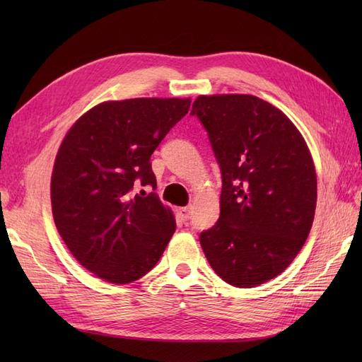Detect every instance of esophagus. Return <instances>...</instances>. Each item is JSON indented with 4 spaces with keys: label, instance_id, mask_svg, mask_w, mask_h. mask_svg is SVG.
I'll use <instances>...</instances> for the list:
<instances>
[{
    "label": "esophagus",
    "instance_id": "34e87169",
    "mask_svg": "<svg viewBox=\"0 0 362 362\" xmlns=\"http://www.w3.org/2000/svg\"><path fill=\"white\" fill-rule=\"evenodd\" d=\"M180 216L182 218V222H187L190 216H192V206H182L180 208Z\"/></svg>",
    "mask_w": 362,
    "mask_h": 362
}]
</instances>
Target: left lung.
I'll return each instance as SVG.
<instances>
[{
    "instance_id": "8db88e82",
    "label": "left lung",
    "mask_w": 362,
    "mask_h": 362,
    "mask_svg": "<svg viewBox=\"0 0 362 362\" xmlns=\"http://www.w3.org/2000/svg\"><path fill=\"white\" fill-rule=\"evenodd\" d=\"M222 173L221 216L199 235L225 282L252 288L278 276L313 226L317 178L302 134L279 108L254 95L198 96Z\"/></svg>"
}]
</instances>
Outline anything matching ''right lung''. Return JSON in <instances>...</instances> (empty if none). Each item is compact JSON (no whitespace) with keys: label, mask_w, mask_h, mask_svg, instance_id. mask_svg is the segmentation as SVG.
I'll return each instance as SVG.
<instances>
[{"label":"right lung","mask_w":362,"mask_h":362,"mask_svg":"<svg viewBox=\"0 0 362 362\" xmlns=\"http://www.w3.org/2000/svg\"><path fill=\"white\" fill-rule=\"evenodd\" d=\"M189 108L190 100L180 98L108 101L64 136L51 177L54 222L98 278L140 279L166 249L177 223L154 192L151 156Z\"/></svg>","instance_id":"obj_1"}]
</instances>
